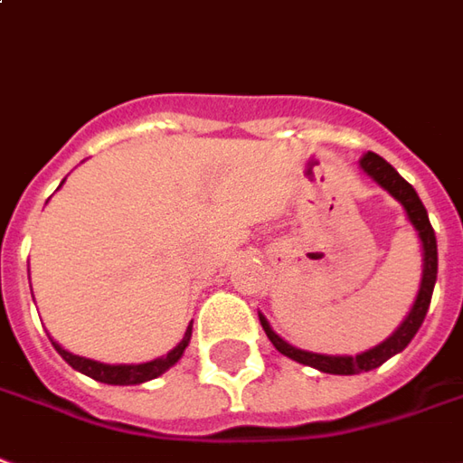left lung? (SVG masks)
<instances>
[{"label":"left lung","mask_w":463,"mask_h":463,"mask_svg":"<svg viewBox=\"0 0 463 463\" xmlns=\"http://www.w3.org/2000/svg\"><path fill=\"white\" fill-rule=\"evenodd\" d=\"M361 170H364L376 185L383 187L391 198L399 200L401 208L406 213V218H409V222L413 225L419 241H421V286H419V293H416V300H413L409 316L401 321L399 328L391 333L386 341H381V344L373 345V348H368V351H361V354L355 355H328L313 354V351H303V348L290 345L270 328V323H268V318H265L263 313H258L265 335L270 338V344L276 345V351H280V354L288 355V358H293V361H298L303 366L318 368L323 373H333V376H354V373L373 371V368H378L381 364H386L391 355L401 354L406 345L411 344V338L416 335V331L421 328L423 318H426V310H429L431 293H434L436 286V270H439V253H436L434 228H431V222H429V213L423 208L421 198L416 195V190H413V187L376 153H366L361 157Z\"/></svg>","instance_id":"left-lung-1"}]
</instances>
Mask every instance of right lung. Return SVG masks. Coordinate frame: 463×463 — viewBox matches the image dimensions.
<instances>
[{"label":"right lung","mask_w":463,"mask_h":463,"mask_svg":"<svg viewBox=\"0 0 463 463\" xmlns=\"http://www.w3.org/2000/svg\"><path fill=\"white\" fill-rule=\"evenodd\" d=\"M190 335H193V321L187 326L183 341H180L173 351H167L165 355L153 358V361H147V364H102V361H95V358L70 354V351L62 348L57 341H52V345H54V351L62 355L64 361H67L74 371H80V373H85V376L95 378V381H102V383H109V386H137V383H145V381H153V378L163 376L167 368L175 366L177 361L183 358V354H185L187 344H190Z\"/></svg>","instance_id":"right-lung-1"}]
</instances>
